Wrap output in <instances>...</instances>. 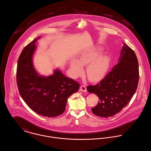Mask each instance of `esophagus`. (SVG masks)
I'll use <instances>...</instances> for the list:
<instances>
[{
  "instance_id": "obj_1",
  "label": "esophagus",
  "mask_w": 151,
  "mask_h": 151,
  "mask_svg": "<svg viewBox=\"0 0 151 151\" xmlns=\"http://www.w3.org/2000/svg\"><path fill=\"white\" fill-rule=\"evenodd\" d=\"M80 90L83 92H86L87 91V88L84 86H81L80 87Z\"/></svg>"
}]
</instances>
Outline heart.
Instances as JSON below:
<instances>
[{"label":"heart","instance_id":"obj_1","mask_svg":"<svg viewBox=\"0 0 151 151\" xmlns=\"http://www.w3.org/2000/svg\"><path fill=\"white\" fill-rule=\"evenodd\" d=\"M100 50L86 51L78 55L76 59L70 61V73L74 78L83 75V66L87 65L86 74L88 78L93 82L102 80L107 73L110 60L106 55H101Z\"/></svg>","mask_w":151,"mask_h":151}]
</instances>
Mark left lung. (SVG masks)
Returning a JSON list of instances; mask_svg holds the SVG:
<instances>
[{
    "mask_svg": "<svg viewBox=\"0 0 151 151\" xmlns=\"http://www.w3.org/2000/svg\"><path fill=\"white\" fill-rule=\"evenodd\" d=\"M137 55L123 43L118 64L100 83L87 87V91L99 97L98 104L91 108L97 116L108 118L120 112L133 97L139 81Z\"/></svg>",
    "mask_w": 151,
    "mask_h": 151,
    "instance_id": "1",
    "label": "left lung"
}]
</instances>
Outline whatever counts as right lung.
I'll return each instance as SVG.
<instances>
[{
	"instance_id": "right-lung-1",
	"label": "right lung",
	"mask_w": 151,
	"mask_h": 151,
	"mask_svg": "<svg viewBox=\"0 0 151 151\" xmlns=\"http://www.w3.org/2000/svg\"><path fill=\"white\" fill-rule=\"evenodd\" d=\"M35 39L21 52L17 66V84L19 93L26 104L37 114L47 117L62 114L68 98L78 91L80 84L65 77L59 69L49 76L39 74L33 63L36 49Z\"/></svg>"
}]
</instances>
